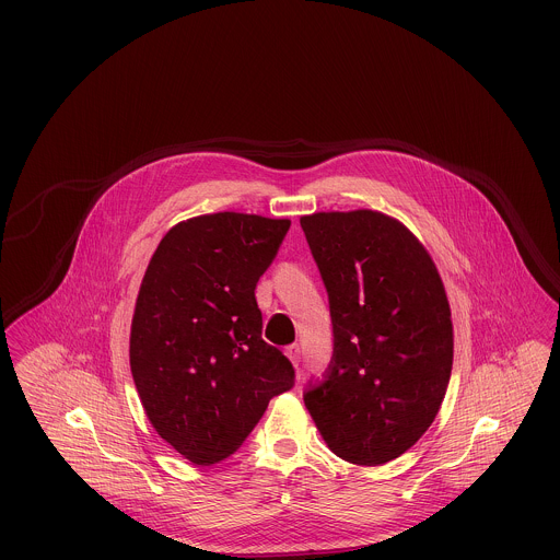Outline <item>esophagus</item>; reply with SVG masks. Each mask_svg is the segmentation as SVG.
Listing matches in <instances>:
<instances>
[{
    "label": "esophagus",
    "mask_w": 560,
    "mask_h": 560,
    "mask_svg": "<svg viewBox=\"0 0 560 560\" xmlns=\"http://www.w3.org/2000/svg\"><path fill=\"white\" fill-rule=\"evenodd\" d=\"M285 354L290 357V361H292L295 368L300 365V357H302V350H300L298 345H290V347L285 348Z\"/></svg>",
    "instance_id": "esophagus-1"
}]
</instances>
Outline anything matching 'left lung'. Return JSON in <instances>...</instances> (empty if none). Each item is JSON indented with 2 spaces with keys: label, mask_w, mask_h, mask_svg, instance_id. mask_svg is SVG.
I'll use <instances>...</instances> for the list:
<instances>
[{
  "label": "left lung",
  "mask_w": 560,
  "mask_h": 560,
  "mask_svg": "<svg viewBox=\"0 0 560 560\" xmlns=\"http://www.w3.org/2000/svg\"><path fill=\"white\" fill-rule=\"evenodd\" d=\"M329 300L331 359L304 386L329 450L359 466L407 452L434 422L453 363L443 281L422 243L372 210L302 215Z\"/></svg>",
  "instance_id": "8db88e82"
}]
</instances>
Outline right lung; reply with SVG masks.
Returning a JSON list of instances; mask_svg holds the SVG:
<instances>
[{"label":"right lung","mask_w":560,"mask_h":560,"mask_svg":"<svg viewBox=\"0 0 560 560\" xmlns=\"http://www.w3.org/2000/svg\"><path fill=\"white\" fill-rule=\"evenodd\" d=\"M290 220L220 212L176 224L155 249L133 311L130 368L161 439L192 464L237 452L293 388L292 361L262 340L256 283Z\"/></svg>","instance_id":"obj_1"}]
</instances>
